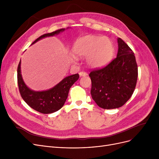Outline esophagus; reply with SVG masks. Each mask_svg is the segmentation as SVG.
Segmentation results:
<instances>
[{
	"label": "esophagus",
	"instance_id": "obj_1",
	"mask_svg": "<svg viewBox=\"0 0 159 159\" xmlns=\"http://www.w3.org/2000/svg\"><path fill=\"white\" fill-rule=\"evenodd\" d=\"M79 75H80V77H85V76H86V75H88V74L86 73V72L81 71V72H80Z\"/></svg>",
	"mask_w": 159,
	"mask_h": 159
}]
</instances>
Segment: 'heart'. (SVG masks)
<instances>
[{
	"label": "heart",
	"mask_w": 159,
	"mask_h": 159,
	"mask_svg": "<svg viewBox=\"0 0 159 159\" xmlns=\"http://www.w3.org/2000/svg\"><path fill=\"white\" fill-rule=\"evenodd\" d=\"M72 53L76 57L87 56L88 64L93 68H101L112 60L114 48L106 36L88 35L80 38L74 43Z\"/></svg>",
	"instance_id": "obj_1"
}]
</instances>
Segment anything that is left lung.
Returning a JSON list of instances; mask_svg holds the SVG:
<instances>
[{
  "mask_svg": "<svg viewBox=\"0 0 159 159\" xmlns=\"http://www.w3.org/2000/svg\"><path fill=\"white\" fill-rule=\"evenodd\" d=\"M117 57L105 68L91 71V95L99 107L119 108L131 98L135 89L138 68L129 46L117 38Z\"/></svg>",
  "mask_w": 159,
  "mask_h": 159,
  "instance_id": "1",
  "label": "left lung"
}]
</instances>
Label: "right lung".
<instances>
[{"label":"right lung","instance_id":"right-lung-1","mask_svg":"<svg viewBox=\"0 0 159 159\" xmlns=\"http://www.w3.org/2000/svg\"><path fill=\"white\" fill-rule=\"evenodd\" d=\"M62 28L51 33L42 35L34 42L32 44L46 37L54 36L64 32ZM21 60L19 62L17 70V79L19 91L24 101L30 107L37 111L49 114L57 111L64 105L68 96L69 90L75 81L79 79V74H76L66 77L54 87L44 91H34L29 88L23 80L21 74Z\"/></svg>","mask_w":159,"mask_h":159}]
</instances>
